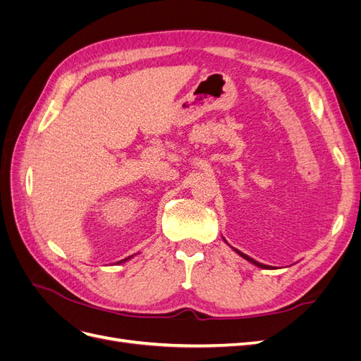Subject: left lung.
<instances>
[{"label":"left lung","mask_w":361,"mask_h":361,"mask_svg":"<svg viewBox=\"0 0 361 361\" xmlns=\"http://www.w3.org/2000/svg\"><path fill=\"white\" fill-rule=\"evenodd\" d=\"M224 241H226V239H224ZM233 250L236 251V253H238L239 256H241V257H244L245 260H248V262H250V264H253V265H256V267H259V268H264V269H271V267H268V265H264V264H260V262H257V260H255V259H251L250 256H247V255L241 253V251H239V250H236V248H233Z\"/></svg>","instance_id":"left-lung-1"}]
</instances>
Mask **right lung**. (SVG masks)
<instances>
[{"label": "right lung", "instance_id": "right-lung-1", "mask_svg": "<svg viewBox=\"0 0 361 361\" xmlns=\"http://www.w3.org/2000/svg\"><path fill=\"white\" fill-rule=\"evenodd\" d=\"M130 257H133V256H129V257H126V259H123V260H120V262H117V264H122V262H126V260H129Z\"/></svg>", "mask_w": 361, "mask_h": 361}]
</instances>
